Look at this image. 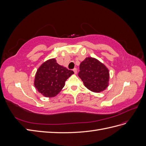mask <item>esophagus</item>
I'll return each mask as SVG.
<instances>
[{
    "label": "esophagus",
    "instance_id": "obj_1",
    "mask_svg": "<svg viewBox=\"0 0 146 146\" xmlns=\"http://www.w3.org/2000/svg\"><path fill=\"white\" fill-rule=\"evenodd\" d=\"M73 71L74 72V73H75V74H77V69H76V68H74V69H73Z\"/></svg>",
    "mask_w": 146,
    "mask_h": 146
}]
</instances>
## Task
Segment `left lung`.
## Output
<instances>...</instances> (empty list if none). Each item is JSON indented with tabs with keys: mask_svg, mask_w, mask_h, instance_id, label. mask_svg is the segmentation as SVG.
<instances>
[{
	"mask_svg": "<svg viewBox=\"0 0 146 146\" xmlns=\"http://www.w3.org/2000/svg\"><path fill=\"white\" fill-rule=\"evenodd\" d=\"M78 75L85 86L94 92L103 91L108 86L109 70L96 58L87 57L80 64Z\"/></svg>",
	"mask_w": 146,
	"mask_h": 146,
	"instance_id": "left-lung-1",
	"label": "left lung"
}]
</instances>
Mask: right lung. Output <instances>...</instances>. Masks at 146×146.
I'll return each instance as SVG.
<instances>
[{"label": "right lung", "instance_id": "right-lung-1", "mask_svg": "<svg viewBox=\"0 0 146 146\" xmlns=\"http://www.w3.org/2000/svg\"><path fill=\"white\" fill-rule=\"evenodd\" d=\"M74 72L56 63L55 58L44 62L35 74L34 85L46 98L56 96L63 89L66 80Z\"/></svg>", "mask_w": 146, "mask_h": 146}]
</instances>
